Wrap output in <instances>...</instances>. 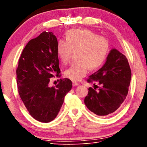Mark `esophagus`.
<instances>
[{"label":"esophagus","mask_w":147,"mask_h":147,"mask_svg":"<svg viewBox=\"0 0 147 147\" xmlns=\"http://www.w3.org/2000/svg\"><path fill=\"white\" fill-rule=\"evenodd\" d=\"M73 85L74 86H78L79 85V83H78L76 81H73Z\"/></svg>","instance_id":"1"}]
</instances>
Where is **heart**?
<instances>
[{"label":"heart","instance_id":"obj_1","mask_svg":"<svg viewBox=\"0 0 147 147\" xmlns=\"http://www.w3.org/2000/svg\"><path fill=\"white\" fill-rule=\"evenodd\" d=\"M109 45L107 39L88 30H72L66 34V41L60 39L56 53L62 63L67 64L73 52L78 61L65 71L66 78L78 81L86 75L90 67L97 69L105 62Z\"/></svg>","mask_w":147,"mask_h":147}]
</instances>
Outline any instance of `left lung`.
Returning a JSON list of instances; mask_svg holds the SVG:
<instances>
[{"label":"left lung","instance_id":"1","mask_svg":"<svg viewBox=\"0 0 147 147\" xmlns=\"http://www.w3.org/2000/svg\"><path fill=\"white\" fill-rule=\"evenodd\" d=\"M131 76L126 57L117 50H111L104 65L87 80L94 85V83L101 85L98 90L88 89V94L84 99L87 108L99 116L115 111L123 105L127 96Z\"/></svg>","mask_w":147,"mask_h":147}]
</instances>
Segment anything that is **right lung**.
<instances>
[{
	"label": "right lung",
	"mask_w": 147,
	"mask_h": 147,
	"mask_svg": "<svg viewBox=\"0 0 147 147\" xmlns=\"http://www.w3.org/2000/svg\"><path fill=\"white\" fill-rule=\"evenodd\" d=\"M57 44L53 32H43L27 43L16 70L20 97L32 117L42 123L56 117L73 86L71 80L65 78L56 87L49 86L50 78L61 76Z\"/></svg>",
	"instance_id": "obj_1"
}]
</instances>
